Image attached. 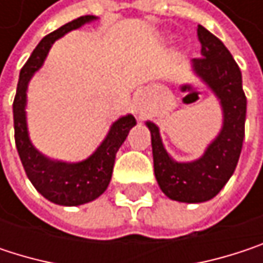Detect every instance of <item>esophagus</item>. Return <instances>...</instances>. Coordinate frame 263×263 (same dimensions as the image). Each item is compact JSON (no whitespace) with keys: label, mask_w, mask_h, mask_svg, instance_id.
Segmentation results:
<instances>
[{"label":"esophagus","mask_w":263,"mask_h":263,"mask_svg":"<svg viewBox=\"0 0 263 263\" xmlns=\"http://www.w3.org/2000/svg\"><path fill=\"white\" fill-rule=\"evenodd\" d=\"M135 111H137V114H138L140 117H143V116H144V109L141 108V105H140V103H137V105H135Z\"/></svg>","instance_id":"34e87169"}]
</instances>
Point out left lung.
I'll return each mask as SVG.
<instances>
[{
	"instance_id": "left-lung-1",
	"label": "left lung",
	"mask_w": 263,
	"mask_h": 263,
	"mask_svg": "<svg viewBox=\"0 0 263 263\" xmlns=\"http://www.w3.org/2000/svg\"><path fill=\"white\" fill-rule=\"evenodd\" d=\"M196 33L202 58L193 59L192 67L221 103L222 129L201 158L178 163L166 152L158 126L152 122L146 123L151 131L155 178L166 196L180 202H204L221 192L236 169L245 135L247 97L240 70L215 34L202 26H198Z\"/></svg>"
}]
</instances>
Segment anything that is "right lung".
Wrapping results in <instances>:
<instances>
[{"label":"right lung","mask_w":263,"mask_h":263,"mask_svg":"<svg viewBox=\"0 0 263 263\" xmlns=\"http://www.w3.org/2000/svg\"><path fill=\"white\" fill-rule=\"evenodd\" d=\"M94 20L97 18L91 15L80 16L47 34L33 50L26 65L21 68L16 96L13 100L15 143L27 177L44 198L59 205H80L94 201L106 190L112 177L116 154L126 140L131 128L137 125L131 114L120 117L112 123L106 138L96 149V152L79 163L53 161L44 157L28 138L26 103L27 86L31 76L42 67L48 50L56 39Z\"/></svg>","instance_id":"right-lung-1"}]
</instances>
